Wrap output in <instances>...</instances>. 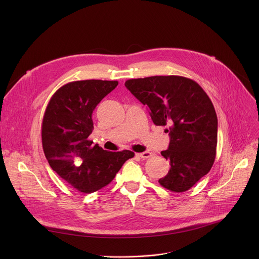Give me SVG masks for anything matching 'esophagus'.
<instances>
[{"label": "esophagus", "instance_id": "esophagus-1", "mask_svg": "<svg viewBox=\"0 0 259 259\" xmlns=\"http://www.w3.org/2000/svg\"><path fill=\"white\" fill-rule=\"evenodd\" d=\"M153 155H154V154H153V153H151V152H143V153L138 154V156H139L140 158H142V159H147V158L152 157Z\"/></svg>", "mask_w": 259, "mask_h": 259}]
</instances>
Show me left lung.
<instances>
[{"instance_id": "1", "label": "left lung", "mask_w": 259, "mask_h": 259, "mask_svg": "<svg viewBox=\"0 0 259 259\" xmlns=\"http://www.w3.org/2000/svg\"><path fill=\"white\" fill-rule=\"evenodd\" d=\"M126 88L150 110L155 125L168 126L170 161L161 186L174 193L187 192L206 175L215 160L217 116L212 101L195 81L180 76L131 79Z\"/></svg>"}]
</instances>
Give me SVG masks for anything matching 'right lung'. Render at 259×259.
Here are the masks:
<instances>
[{"label": "right lung", "mask_w": 259, "mask_h": 259, "mask_svg": "<svg viewBox=\"0 0 259 259\" xmlns=\"http://www.w3.org/2000/svg\"><path fill=\"white\" fill-rule=\"evenodd\" d=\"M118 86V81L85 80L60 87L51 97L43 118L42 144L50 167L75 190L94 193L112 181L131 151L107 152L93 145L92 113Z\"/></svg>", "instance_id": "add662e5"}]
</instances>
